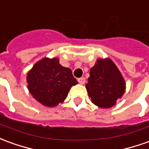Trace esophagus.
<instances>
[{
    "label": "esophagus",
    "mask_w": 149,
    "mask_h": 149,
    "mask_svg": "<svg viewBox=\"0 0 149 149\" xmlns=\"http://www.w3.org/2000/svg\"><path fill=\"white\" fill-rule=\"evenodd\" d=\"M77 81H78V82L80 83V84H81V85H83V84H85V77L78 78Z\"/></svg>",
    "instance_id": "1"
}]
</instances>
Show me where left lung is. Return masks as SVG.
<instances>
[{
  "label": "left lung",
  "instance_id": "left-lung-1",
  "mask_svg": "<svg viewBox=\"0 0 149 149\" xmlns=\"http://www.w3.org/2000/svg\"><path fill=\"white\" fill-rule=\"evenodd\" d=\"M85 87L94 105L101 108H111L125 93L126 83L111 59H98L90 69Z\"/></svg>",
  "mask_w": 149,
  "mask_h": 149
}]
</instances>
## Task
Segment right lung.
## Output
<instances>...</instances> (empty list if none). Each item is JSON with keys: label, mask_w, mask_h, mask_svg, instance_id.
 I'll return each instance as SVG.
<instances>
[{"label": "right lung", "mask_w": 149, "mask_h": 149, "mask_svg": "<svg viewBox=\"0 0 149 149\" xmlns=\"http://www.w3.org/2000/svg\"><path fill=\"white\" fill-rule=\"evenodd\" d=\"M27 87L35 100L45 107H56L67 97L72 85L77 84L72 70L60 64L58 58H43L28 72Z\"/></svg>", "instance_id": "add662e5"}]
</instances>
